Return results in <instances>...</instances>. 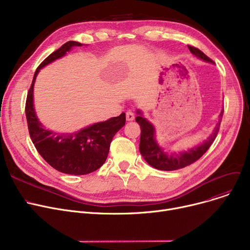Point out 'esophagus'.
<instances>
[{
  "mask_svg": "<svg viewBox=\"0 0 250 250\" xmlns=\"http://www.w3.org/2000/svg\"><path fill=\"white\" fill-rule=\"evenodd\" d=\"M125 116H126V121L127 122H132L135 120V114L132 110H127L126 113H125Z\"/></svg>",
  "mask_w": 250,
  "mask_h": 250,
  "instance_id": "esophagus-1",
  "label": "esophagus"
}]
</instances>
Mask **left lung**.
Listing matches in <instances>:
<instances>
[{"instance_id":"left-lung-1","label":"left lung","mask_w":250,"mask_h":250,"mask_svg":"<svg viewBox=\"0 0 250 250\" xmlns=\"http://www.w3.org/2000/svg\"><path fill=\"white\" fill-rule=\"evenodd\" d=\"M188 48L191 54L198 59H201L208 62H213V61L211 59H208L199 48H195L189 45ZM223 112H224V108L222 109L219 115L220 120L216 127L214 128V132L205 142H203L201 145L190 148L188 151H182L179 153H170L166 152L165 149H163L159 145L158 142L156 141V129L154 125L146 117H144L142 111L138 109L136 122L141 126V139L139 148L140 153L142 154L143 158L146 160V162L156 169L164 170V171H172V170H177L183 167H187L195 162L196 160H199L208 151V149L211 147L218 135Z\"/></svg>"}]
</instances>
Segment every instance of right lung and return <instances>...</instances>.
I'll return each instance as SVG.
<instances>
[{"instance_id": "right-lung-1", "label": "right lung", "mask_w": 250, "mask_h": 250, "mask_svg": "<svg viewBox=\"0 0 250 250\" xmlns=\"http://www.w3.org/2000/svg\"><path fill=\"white\" fill-rule=\"evenodd\" d=\"M82 45L73 41L65 42L39 64L25 106L29 135L37 152L58 171L72 175L88 174L100 168L106 161L114 135L125 124V113L123 112L120 116L88 125L78 132L63 134L45 128L38 121L33 103V88L39 71L67 55L73 47Z\"/></svg>"}]
</instances>
